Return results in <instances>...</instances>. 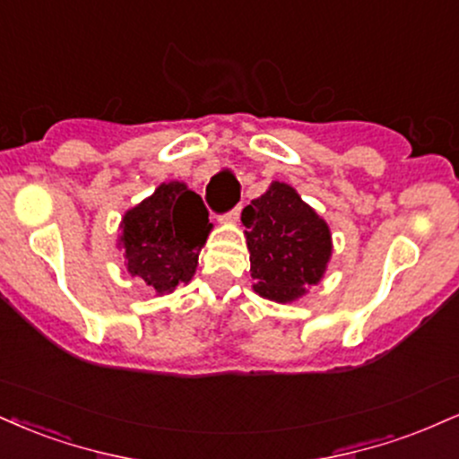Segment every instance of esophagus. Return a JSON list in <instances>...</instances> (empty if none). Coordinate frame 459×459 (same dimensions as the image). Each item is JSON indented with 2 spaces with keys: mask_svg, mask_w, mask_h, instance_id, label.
Segmentation results:
<instances>
[{
  "mask_svg": "<svg viewBox=\"0 0 459 459\" xmlns=\"http://www.w3.org/2000/svg\"><path fill=\"white\" fill-rule=\"evenodd\" d=\"M239 215H241V204H237L235 209H230V212L224 215V220H229V222H237V220H239Z\"/></svg>",
  "mask_w": 459,
  "mask_h": 459,
  "instance_id": "esophagus-1",
  "label": "esophagus"
}]
</instances>
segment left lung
<instances>
[{
  "instance_id": "obj_1",
  "label": "left lung",
  "mask_w": 459,
  "mask_h": 459,
  "mask_svg": "<svg viewBox=\"0 0 459 459\" xmlns=\"http://www.w3.org/2000/svg\"><path fill=\"white\" fill-rule=\"evenodd\" d=\"M255 291L291 302L324 276L332 255L330 229L293 187L272 183L241 212Z\"/></svg>"
}]
</instances>
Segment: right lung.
I'll use <instances>...</instances> for the list:
<instances>
[{
	"mask_svg": "<svg viewBox=\"0 0 459 459\" xmlns=\"http://www.w3.org/2000/svg\"><path fill=\"white\" fill-rule=\"evenodd\" d=\"M209 230L203 198L186 183H163L125 213L120 244L127 270L160 296L170 293L178 282L192 281Z\"/></svg>",
	"mask_w": 459,
	"mask_h": 459,
	"instance_id": "1",
	"label": "right lung"
}]
</instances>
